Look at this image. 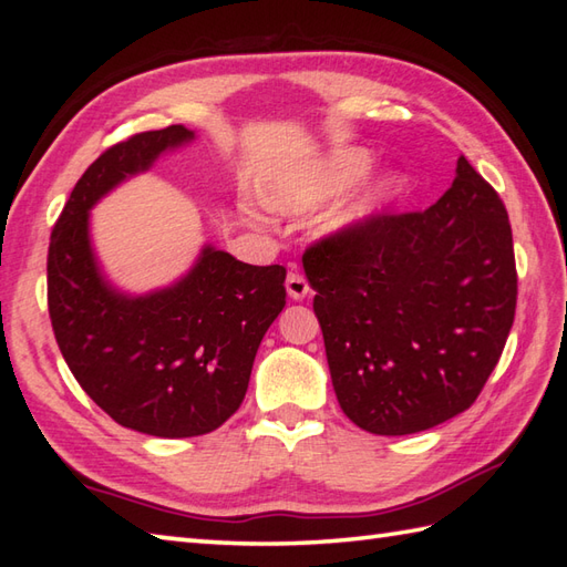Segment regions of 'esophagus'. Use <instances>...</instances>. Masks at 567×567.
<instances>
[{
  "label": "esophagus",
  "mask_w": 567,
  "mask_h": 567,
  "mask_svg": "<svg viewBox=\"0 0 567 567\" xmlns=\"http://www.w3.org/2000/svg\"><path fill=\"white\" fill-rule=\"evenodd\" d=\"M287 295H290L295 302H302V299L309 295V282L302 272H290L285 280Z\"/></svg>",
  "instance_id": "obj_1"
}]
</instances>
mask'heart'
<instances>
[{"label": "heart", "instance_id": "1", "mask_svg": "<svg viewBox=\"0 0 567 567\" xmlns=\"http://www.w3.org/2000/svg\"><path fill=\"white\" fill-rule=\"evenodd\" d=\"M372 167V155L365 148H336L323 158L315 161L311 165L299 167V171L275 175L268 183L260 185V197L272 212H280L287 216H299L307 212L319 209L321 204L339 197L351 185L360 183ZM396 192V179L384 177L363 187L346 199L341 207H336L327 221H323V231L327 234H348L355 231L363 224H368L372 216H378ZM246 216L252 214L246 209Z\"/></svg>", "mask_w": 567, "mask_h": 567}]
</instances>
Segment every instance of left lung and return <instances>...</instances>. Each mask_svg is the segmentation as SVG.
<instances>
[{
  "label": "left lung",
  "mask_w": 567,
  "mask_h": 567,
  "mask_svg": "<svg viewBox=\"0 0 567 567\" xmlns=\"http://www.w3.org/2000/svg\"><path fill=\"white\" fill-rule=\"evenodd\" d=\"M302 262L355 426L406 436L477 400L512 331L516 265L507 209L465 155L426 212L372 216Z\"/></svg>",
  "instance_id": "1"
}]
</instances>
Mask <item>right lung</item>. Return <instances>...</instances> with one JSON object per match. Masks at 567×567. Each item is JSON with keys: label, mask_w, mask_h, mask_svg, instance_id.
Segmentation results:
<instances>
[{"label": "right lung", "mask_w": 567, "mask_h": 567, "mask_svg": "<svg viewBox=\"0 0 567 567\" xmlns=\"http://www.w3.org/2000/svg\"><path fill=\"white\" fill-rule=\"evenodd\" d=\"M189 141L195 131L175 124L104 151L78 179L48 248V311L72 375L116 424L161 439L202 436L236 412L287 297L282 265L240 262L209 244L187 275L148 295L106 280L92 207Z\"/></svg>", "instance_id": "right-lung-1"}]
</instances>
